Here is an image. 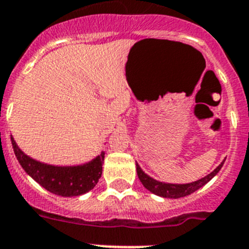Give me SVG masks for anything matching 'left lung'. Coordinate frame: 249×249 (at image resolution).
<instances>
[{
  "instance_id": "1",
  "label": "left lung",
  "mask_w": 249,
  "mask_h": 249,
  "mask_svg": "<svg viewBox=\"0 0 249 249\" xmlns=\"http://www.w3.org/2000/svg\"><path fill=\"white\" fill-rule=\"evenodd\" d=\"M224 161L216 167L211 173H209L205 177L200 178V179L195 180L192 183H184V184H176V183H166V182H160V180L153 179L152 177H150L148 174H146L145 172L141 169V167L139 166V163L136 162V172H138V177L140 179V182L142 183L143 187L147 190H150L153 194L162 196V198H169V199H178L183 198V196H187V195L192 194V193L196 192L198 189H200L201 187L206 184L208 182H210L216 174L219 173V171L221 169V167L224 166Z\"/></svg>"
}]
</instances>
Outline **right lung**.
<instances>
[{"label": "right lung", "mask_w": 249, "mask_h": 249, "mask_svg": "<svg viewBox=\"0 0 249 249\" xmlns=\"http://www.w3.org/2000/svg\"><path fill=\"white\" fill-rule=\"evenodd\" d=\"M11 141L16 157L25 173L53 194L65 198L86 194L96 187L102 177L104 151L86 163L76 166H54L36 161L25 155L18 147L12 136Z\"/></svg>", "instance_id": "add662e5"}]
</instances>
